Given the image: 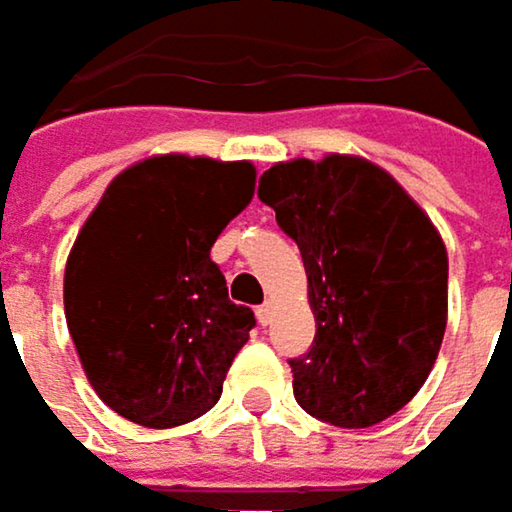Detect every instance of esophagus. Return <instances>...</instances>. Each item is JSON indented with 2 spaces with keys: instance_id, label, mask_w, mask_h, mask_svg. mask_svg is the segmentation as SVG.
<instances>
[{
  "instance_id": "34e87169",
  "label": "esophagus",
  "mask_w": 512,
  "mask_h": 512,
  "mask_svg": "<svg viewBox=\"0 0 512 512\" xmlns=\"http://www.w3.org/2000/svg\"><path fill=\"white\" fill-rule=\"evenodd\" d=\"M257 323L260 326H269V320H272V302H263V305H257Z\"/></svg>"
}]
</instances>
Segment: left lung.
Returning a JSON list of instances; mask_svg holds the SVG:
<instances>
[{
	"instance_id": "left-lung-1",
	"label": "left lung",
	"mask_w": 512,
	"mask_h": 512,
	"mask_svg": "<svg viewBox=\"0 0 512 512\" xmlns=\"http://www.w3.org/2000/svg\"><path fill=\"white\" fill-rule=\"evenodd\" d=\"M257 198L299 246L317 335L290 358L296 403L361 430L400 412L448 326V252L427 213L379 165L332 154L263 171Z\"/></svg>"
}]
</instances>
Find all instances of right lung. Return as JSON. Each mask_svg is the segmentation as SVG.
I'll use <instances>...</instances> for the list:
<instances>
[{
  "mask_svg": "<svg viewBox=\"0 0 512 512\" xmlns=\"http://www.w3.org/2000/svg\"><path fill=\"white\" fill-rule=\"evenodd\" d=\"M252 195V162L151 156L82 225L64 269L67 329L88 382L127 421L180 427L222 397L255 314L228 299L210 249Z\"/></svg>",
  "mask_w": 512,
  "mask_h": 512,
  "instance_id": "1",
  "label": "right lung"
}]
</instances>
